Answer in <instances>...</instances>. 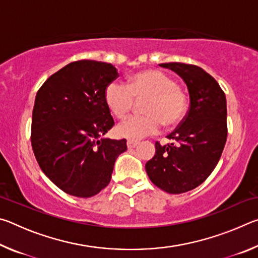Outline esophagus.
I'll list each match as a JSON object with an SVG mask.
<instances>
[{
	"mask_svg": "<svg viewBox=\"0 0 258 258\" xmlns=\"http://www.w3.org/2000/svg\"><path fill=\"white\" fill-rule=\"evenodd\" d=\"M126 145H127L128 149H132V148H135V147L139 145V142L138 141H134V140H128Z\"/></svg>",
	"mask_w": 258,
	"mask_h": 258,
	"instance_id": "obj_1",
	"label": "esophagus"
}]
</instances>
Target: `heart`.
<instances>
[{"label": "heart", "instance_id": "heart-1", "mask_svg": "<svg viewBox=\"0 0 258 258\" xmlns=\"http://www.w3.org/2000/svg\"><path fill=\"white\" fill-rule=\"evenodd\" d=\"M134 99L148 98L143 107L146 116L131 117L118 125L116 133L121 138L140 140L159 131L161 123L175 126L184 118L187 98L176 81L158 69H146L131 75L126 86L111 82L104 90V102L117 119H124Z\"/></svg>", "mask_w": 258, "mask_h": 258}]
</instances>
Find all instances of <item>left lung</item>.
<instances>
[{
    "mask_svg": "<svg viewBox=\"0 0 258 258\" xmlns=\"http://www.w3.org/2000/svg\"><path fill=\"white\" fill-rule=\"evenodd\" d=\"M175 72L186 84L190 108L176 130L168 134L171 145L156 142V154L146 164L148 176L168 194L190 191L206 180L223 152L226 126L225 94L203 68L182 62L160 63Z\"/></svg>",
    "mask_w": 258,
    "mask_h": 258,
    "instance_id": "8db88e82",
    "label": "left lung"
}]
</instances>
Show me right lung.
Returning a JSON list of instances; mask_svg holds the SVG:
<instances>
[{"mask_svg":"<svg viewBox=\"0 0 258 258\" xmlns=\"http://www.w3.org/2000/svg\"><path fill=\"white\" fill-rule=\"evenodd\" d=\"M117 76L111 63L74 61L47 78L35 98L34 155L43 173L68 195L99 194L127 149L125 139L103 138L113 125L104 90Z\"/></svg>","mask_w":258,"mask_h":258,"instance_id":"1","label":"right lung"}]
</instances>
